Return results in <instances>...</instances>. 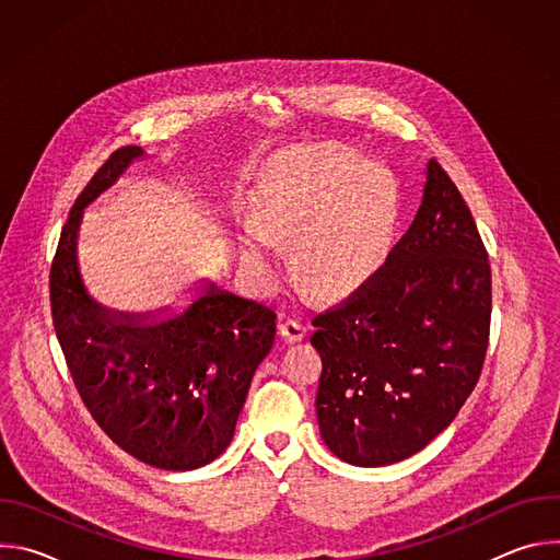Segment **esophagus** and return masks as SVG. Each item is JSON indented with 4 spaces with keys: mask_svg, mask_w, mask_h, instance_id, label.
<instances>
[{
    "mask_svg": "<svg viewBox=\"0 0 560 560\" xmlns=\"http://www.w3.org/2000/svg\"><path fill=\"white\" fill-rule=\"evenodd\" d=\"M279 335L288 341V343H296L307 335V326L299 318H285V322L279 324Z\"/></svg>",
    "mask_w": 560,
    "mask_h": 560,
    "instance_id": "1",
    "label": "esophagus"
}]
</instances>
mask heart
Returning a JSON list of instances; mask_svg holds the SVG:
<instances>
[{
    "instance_id": "b5f03b06",
    "label": "heart",
    "mask_w": 560,
    "mask_h": 560,
    "mask_svg": "<svg viewBox=\"0 0 560 560\" xmlns=\"http://www.w3.org/2000/svg\"><path fill=\"white\" fill-rule=\"evenodd\" d=\"M401 217V184L392 168L326 143L290 152L257 195V223L242 234L244 266L272 279L281 242H294L301 283L314 294L346 292L387 259Z\"/></svg>"
}]
</instances>
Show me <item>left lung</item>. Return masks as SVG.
<instances>
[{
    "label": "left lung",
    "instance_id": "1",
    "mask_svg": "<svg viewBox=\"0 0 560 560\" xmlns=\"http://www.w3.org/2000/svg\"><path fill=\"white\" fill-rule=\"evenodd\" d=\"M490 314L488 250L456 184L432 159L421 208L385 264L312 318L326 445L361 467L421 452L481 376Z\"/></svg>",
    "mask_w": 560,
    "mask_h": 560
}]
</instances>
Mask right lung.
I'll list each match as a JSON object with an SVG mask.
<instances>
[{"mask_svg":"<svg viewBox=\"0 0 560 560\" xmlns=\"http://www.w3.org/2000/svg\"><path fill=\"white\" fill-rule=\"evenodd\" d=\"M139 156V145L115 150L74 201L50 268L52 324L97 425L145 465L186 471L230 445L255 370L275 343L277 314L210 281L166 318L108 310L86 292L77 266L84 208Z\"/></svg>","mask_w":560,"mask_h":560,"instance_id":"add662e5","label":"right lung"}]
</instances>
